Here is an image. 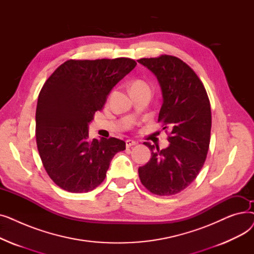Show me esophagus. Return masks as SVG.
I'll list each match as a JSON object with an SVG mask.
<instances>
[{"instance_id":"1","label":"esophagus","mask_w":254,"mask_h":254,"mask_svg":"<svg viewBox=\"0 0 254 254\" xmlns=\"http://www.w3.org/2000/svg\"><path fill=\"white\" fill-rule=\"evenodd\" d=\"M137 144V142L135 141V140H130V139H128V140H127L126 141V145H127V147L128 148V147H131V146H134V145H136Z\"/></svg>"}]
</instances>
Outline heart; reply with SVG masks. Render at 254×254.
Returning <instances> with one entry per match:
<instances>
[{
	"label": "heart",
	"instance_id": "heart-1",
	"mask_svg": "<svg viewBox=\"0 0 254 254\" xmlns=\"http://www.w3.org/2000/svg\"><path fill=\"white\" fill-rule=\"evenodd\" d=\"M139 85H145V83H143L141 81H136L135 83H132L131 86H139Z\"/></svg>",
	"mask_w": 254,
	"mask_h": 254
}]
</instances>
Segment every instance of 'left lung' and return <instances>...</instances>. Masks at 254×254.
I'll return each instance as SVG.
<instances>
[{
    "label": "left lung",
    "mask_w": 254,
    "mask_h": 254,
    "mask_svg": "<svg viewBox=\"0 0 254 254\" xmlns=\"http://www.w3.org/2000/svg\"><path fill=\"white\" fill-rule=\"evenodd\" d=\"M138 63L157 79L163 96L158 122L171 130L165 149L144 142L151 158L139 168V177L154 194H176L196 178L207 157L212 122L209 98L193 70L176 57L140 59Z\"/></svg>",
    "instance_id": "1"
}]
</instances>
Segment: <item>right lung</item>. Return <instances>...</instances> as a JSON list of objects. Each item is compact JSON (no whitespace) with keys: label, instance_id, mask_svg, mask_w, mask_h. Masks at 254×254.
<instances>
[{"label":"right lung","instance_id":"add662e5","mask_svg":"<svg viewBox=\"0 0 254 254\" xmlns=\"http://www.w3.org/2000/svg\"><path fill=\"white\" fill-rule=\"evenodd\" d=\"M136 64L127 58L70 60L46 80L37 103L36 140L47 174L61 189L75 193L95 190L113 156L126 149L117 138L88 139V125Z\"/></svg>","mask_w":254,"mask_h":254}]
</instances>
